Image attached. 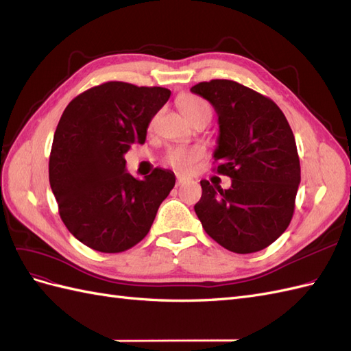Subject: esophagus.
<instances>
[{
  "instance_id": "obj_1",
  "label": "esophagus",
  "mask_w": 351,
  "mask_h": 351,
  "mask_svg": "<svg viewBox=\"0 0 351 351\" xmlns=\"http://www.w3.org/2000/svg\"><path fill=\"white\" fill-rule=\"evenodd\" d=\"M186 183V178L184 177H177V187H180V186H183Z\"/></svg>"
}]
</instances>
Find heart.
<instances>
[{"mask_svg":"<svg viewBox=\"0 0 351 351\" xmlns=\"http://www.w3.org/2000/svg\"><path fill=\"white\" fill-rule=\"evenodd\" d=\"M180 110L186 115L189 121H192L195 117L208 114L210 115V107L206 101H204L199 97H193V95H187V97L182 98L180 101ZM154 121L151 123V125ZM205 149L199 145L195 146H177L168 149L165 154V162L171 165L173 168L178 169V171H190L200 158H204Z\"/></svg>","mask_w":351,"mask_h":351,"instance_id":"obj_1","label":"heart"}]
</instances>
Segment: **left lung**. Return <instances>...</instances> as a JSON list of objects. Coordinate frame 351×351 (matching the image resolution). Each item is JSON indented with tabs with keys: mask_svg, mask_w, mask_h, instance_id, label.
<instances>
[{
	"mask_svg": "<svg viewBox=\"0 0 351 351\" xmlns=\"http://www.w3.org/2000/svg\"><path fill=\"white\" fill-rule=\"evenodd\" d=\"M190 90L218 114L214 169L231 178L230 189L200 182L195 212L202 227L234 253L268 247L289 227L300 184L291 127L277 104L234 80L200 82Z\"/></svg>",
	"mask_w": 351,
	"mask_h": 351,
	"instance_id": "8db88e82",
	"label": "left lung"
}]
</instances>
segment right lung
<instances>
[{
	"instance_id": "obj_1",
	"label": "right lung",
	"mask_w": 351,
	"mask_h": 351,
	"mask_svg": "<svg viewBox=\"0 0 351 351\" xmlns=\"http://www.w3.org/2000/svg\"><path fill=\"white\" fill-rule=\"evenodd\" d=\"M171 90L107 82L77 95L62 112L49 155V184L71 234L102 253L133 247L149 232L176 184L168 169L137 180L124 154L145 143Z\"/></svg>"
}]
</instances>
